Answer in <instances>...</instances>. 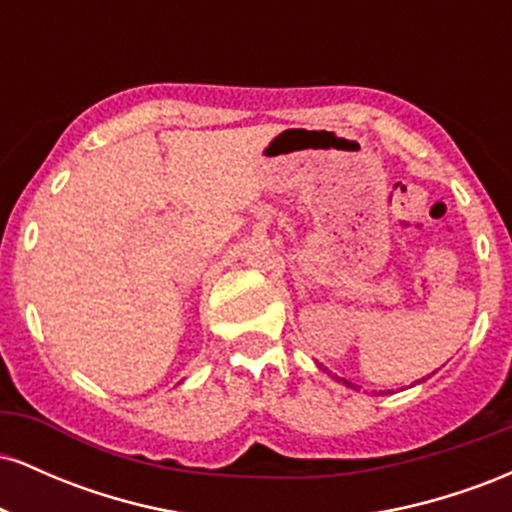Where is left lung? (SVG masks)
<instances>
[{"label":"left lung","mask_w":512,"mask_h":512,"mask_svg":"<svg viewBox=\"0 0 512 512\" xmlns=\"http://www.w3.org/2000/svg\"><path fill=\"white\" fill-rule=\"evenodd\" d=\"M344 383H346V380H344ZM346 385H351V383H346Z\"/></svg>","instance_id":"1"}]
</instances>
